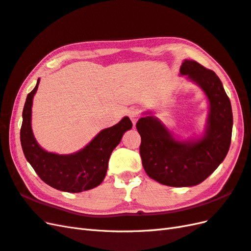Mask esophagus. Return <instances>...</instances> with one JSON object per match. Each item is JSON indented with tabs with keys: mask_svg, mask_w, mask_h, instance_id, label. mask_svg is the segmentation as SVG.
<instances>
[{
	"mask_svg": "<svg viewBox=\"0 0 251 251\" xmlns=\"http://www.w3.org/2000/svg\"><path fill=\"white\" fill-rule=\"evenodd\" d=\"M128 116H129L130 120L132 121L133 125H135V123H137V121L140 118V111L138 109H130L128 111Z\"/></svg>",
	"mask_w": 251,
	"mask_h": 251,
	"instance_id": "34e87169",
	"label": "esophagus"
}]
</instances>
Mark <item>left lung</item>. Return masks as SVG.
<instances>
[{
  "label": "left lung",
  "instance_id": "8db88e82",
  "mask_svg": "<svg viewBox=\"0 0 251 251\" xmlns=\"http://www.w3.org/2000/svg\"><path fill=\"white\" fill-rule=\"evenodd\" d=\"M180 73L197 82L209 100L208 127L202 140L182 143L153 117L141 118L135 127L141 135L143 167L152 180L174 187L195 186L223 162L231 143L232 110L223 84L212 70L195 60H185Z\"/></svg>",
  "mask_w": 251,
  "mask_h": 251
}]
</instances>
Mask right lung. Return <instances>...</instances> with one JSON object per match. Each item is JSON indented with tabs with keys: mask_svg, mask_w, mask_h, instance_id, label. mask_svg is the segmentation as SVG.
Masks as SVG:
<instances>
[{
	"mask_svg": "<svg viewBox=\"0 0 251 251\" xmlns=\"http://www.w3.org/2000/svg\"><path fill=\"white\" fill-rule=\"evenodd\" d=\"M39 81L27 96L21 127V144L26 160L37 175L51 187L66 192H81L97 187L106 176L109 156L132 123L129 118L122 119L117 125L102 130L81 151L59 155L42 149L31 130L32 99Z\"/></svg>",
	"mask_w": 251,
	"mask_h": 251,
	"instance_id": "add662e5",
	"label": "right lung"
}]
</instances>
